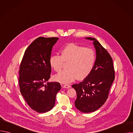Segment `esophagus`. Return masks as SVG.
<instances>
[{"label":"esophagus","instance_id":"34e87169","mask_svg":"<svg viewBox=\"0 0 133 133\" xmlns=\"http://www.w3.org/2000/svg\"><path fill=\"white\" fill-rule=\"evenodd\" d=\"M63 87L64 88H70L71 86H70L69 85L65 84V85H64L63 86Z\"/></svg>","mask_w":133,"mask_h":133}]
</instances>
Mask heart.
<instances>
[{
  "mask_svg": "<svg viewBox=\"0 0 133 133\" xmlns=\"http://www.w3.org/2000/svg\"><path fill=\"white\" fill-rule=\"evenodd\" d=\"M96 60L95 51L90 48L74 43L66 45L61 50V56L52 55L49 58L50 66L56 71L63 68L64 62H69L68 69L55 76V79L62 83H69L78 77L79 79L86 78L92 71Z\"/></svg>",
  "mask_w": 133,
  "mask_h": 133,
  "instance_id": "1",
  "label": "heart"
}]
</instances>
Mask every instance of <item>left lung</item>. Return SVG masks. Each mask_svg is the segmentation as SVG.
I'll return each mask as SVG.
<instances>
[{
	"label": "left lung",
	"mask_w": 133,
	"mask_h": 133,
	"mask_svg": "<svg viewBox=\"0 0 133 133\" xmlns=\"http://www.w3.org/2000/svg\"><path fill=\"white\" fill-rule=\"evenodd\" d=\"M93 42L96 60L94 67L85 79L72 85L77 93L75 106L83 112L88 113L99 109L106 101L109 89L115 79L112 59L108 51L95 39L86 37Z\"/></svg>",
	"instance_id": "left-lung-1"
}]
</instances>
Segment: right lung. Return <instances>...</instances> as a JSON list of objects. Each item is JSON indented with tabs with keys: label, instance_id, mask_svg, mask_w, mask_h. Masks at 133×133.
<instances>
[{
	"label": "right lung",
	"instance_id": "obj_1",
	"mask_svg": "<svg viewBox=\"0 0 133 133\" xmlns=\"http://www.w3.org/2000/svg\"><path fill=\"white\" fill-rule=\"evenodd\" d=\"M57 37H40L26 50L19 69L21 92L29 107L40 113L54 106L56 96L61 89L58 82H47L50 77L49 58Z\"/></svg>",
	"mask_w": 133,
	"mask_h": 133
}]
</instances>
